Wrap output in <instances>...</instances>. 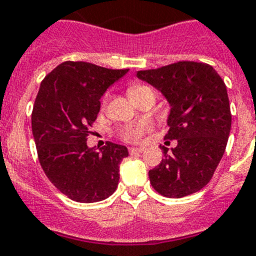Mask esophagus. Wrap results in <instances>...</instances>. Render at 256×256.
I'll return each instance as SVG.
<instances>
[{
    "label": "esophagus",
    "mask_w": 256,
    "mask_h": 256,
    "mask_svg": "<svg viewBox=\"0 0 256 256\" xmlns=\"http://www.w3.org/2000/svg\"><path fill=\"white\" fill-rule=\"evenodd\" d=\"M143 147H130V148H128V152L130 154H136V152H142L143 151Z\"/></svg>",
    "instance_id": "obj_1"
}]
</instances>
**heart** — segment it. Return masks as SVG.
<instances>
[{
  "instance_id": "1",
  "label": "heart",
  "mask_w": 256,
  "mask_h": 256,
  "mask_svg": "<svg viewBox=\"0 0 256 256\" xmlns=\"http://www.w3.org/2000/svg\"><path fill=\"white\" fill-rule=\"evenodd\" d=\"M148 86L146 85H135V86H132L130 90H128V94L130 97L136 93L142 92L144 89H147ZM152 128V124H150V122H140V124H132V126H128V128H124V132H122V136H124V140H128V142H139L142 136L146 132H148Z\"/></svg>"
}]
</instances>
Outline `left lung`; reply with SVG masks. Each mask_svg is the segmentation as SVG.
Instances as JSON below:
<instances>
[{"label":"left lung","mask_w":256,"mask_h":256,"mask_svg":"<svg viewBox=\"0 0 256 256\" xmlns=\"http://www.w3.org/2000/svg\"><path fill=\"white\" fill-rule=\"evenodd\" d=\"M136 78L158 89L171 108L164 139V159L150 170L154 189L166 197L188 196L210 182L225 152L230 128L229 97L221 76L209 64L178 62L158 70H138Z\"/></svg>","instance_id":"obj_1"}]
</instances>
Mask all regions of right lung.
Returning <instances> with one entry per match:
<instances>
[{
    "label": "right lung",
    "mask_w": 256,
    "mask_h": 256,
    "mask_svg": "<svg viewBox=\"0 0 256 256\" xmlns=\"http://www.w3.org/2000/svg\"><path fill=\"white\" fill-rule=\"evenodd\" d=\"M128 72L64 62L42 81L31 116L35 146L46 176L70 200L97 202L117 189L128 148L112 142L88 147L86 136L104 93Z\"/></svg>",
    "instance_id": "1"
}]
</instances>
